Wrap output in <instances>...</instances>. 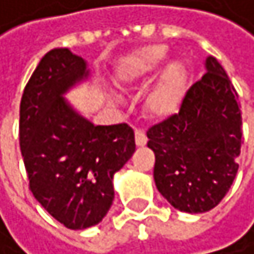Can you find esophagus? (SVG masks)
I'll return each mask as SVG.
<instances>
[{
  "label": "esophagus",
  "instance_id": "1",
  "mask_svg": "<svg viewBox=\"0 0 254 254\" xmlns=\"http://www.w3.org/2000/svg\"><path fill=\"white\" fill-rule=\"evenodd\" d=\"M146 143H148V138H146L144 132L140 131V129H137L135 131V144L138 146V148H141V146H144Z\"/></svg>",
  "mask_w": 254,
  "mask_h": 254
}]
</instances>
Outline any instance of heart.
<instances>
[{
    "label": "heart",
    "instance_id": "heart-1",
    "mask_svg": "<svg viewBox=\"0 0 254 254\" xmlns=\"http://www.w3.org/2000/svg\"><path fill=\"white\" fill-rule=\"evenodd\" d=\"M166 56L168 48L161 44L143 45L125 55L116 68V83L123 91L138 88L159 71L143 100L144 113L157 120L174 116L180 110L188 90L189 71L186 64L181 59H169L163 64ZM110 100L116 103L117 97L110 96Z\"/></svg>",
    "mask_w": 254,
    "mask_h": 254
}]
</instances>
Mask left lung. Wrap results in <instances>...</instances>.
I'll return each instance as SVG.
<instances>
[{
    "label": "left lung",
    "mask_w": 254,
    "mask_h": 254,
    "mask_svg": "<svg viewBox=\"0 0 254 254\" xmlns=\"http://www.w3.org/2000/svg\"><path fill=\"white\" fill-rule=\"evenodd\" d=\"M184 96L178 114L148 131L155 154L158 192L180 212L204 213L216 207L238 174L242 119L238 93L213 58Z\"/></svg>",
    "instance_id": "obj_1"
}]
</instances>
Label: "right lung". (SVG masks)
<instances>
[{
  "label": "right lung",
  "instance_id": "add662e5",
  "mask_svg": "<svg viewBox=\"0 0 254 254\" xmlns=\"http://www.w3.org/2000/svg\"><path fill=\"white\" fill-rule=\"evenodd\" d=\"M82 56L53 48L38 64L19 106V146L36 201L66 229L99 224L114 201V175L134 151L126 123L96 126L65 97L90 80Z\"/></svg>",
  "mask_w": 254,
  "mask_h": 254
}]
</instances>
